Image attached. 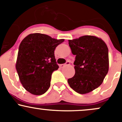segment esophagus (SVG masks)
<instances>
[{
    "instance_id": "1",
    "label": "esophagus",
    "mask_w": 122,
    "mask_h": 122,
    "mask_svg": "<svg viewBox=\"0 0 122 122\" xmlns=\"http://www.w3.org/2000/svg\"><path fill=\"white\" fill-rule=\"evenodd\" d=\"M69 65H70V62H69V61H67V62H66L65 64H61V65H60V68H64V67L66 66Z\"/></svg>"
}]
</instances>
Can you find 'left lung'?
<instances>
[{
    "label": "left lung",
    "mask_w": 122,
    "mask_h": 122,
    "mask_svg": "<svg viewBox=\"0 0 122 122\" xmlns=\"http://www.w3.org/2000/svg\"><path fill=\"white\" fill-rule=\"evenodd\" d=\"M68 41L76 57L75 74L68 79V82L80 94L88 93L102 84L108 72L107 46L101 38L92 36H82Z\"/></svg>",
    "instance_id": "1"
}]
</instances>
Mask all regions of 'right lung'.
Instances as JSON below:
<instances>
[{
  "label": "right lung",
  "mask_w": 122,
  "mask_h": 122,
  "mask_svg": "<svg viewBox=\"0 0 122 122\" xmlns=\"http://www.w3.org/2000/svg\"><path fill=\"white\" fill-rule=\"evenodd\" d=\"M64 39L56 40L40 33L28 35L21 42L16 69L25 89L31 94L41 95L50 86L51 74L58 69L54 50Z\"/></svg>",
  "instance_id": "add662e5"
}]
</instances>
